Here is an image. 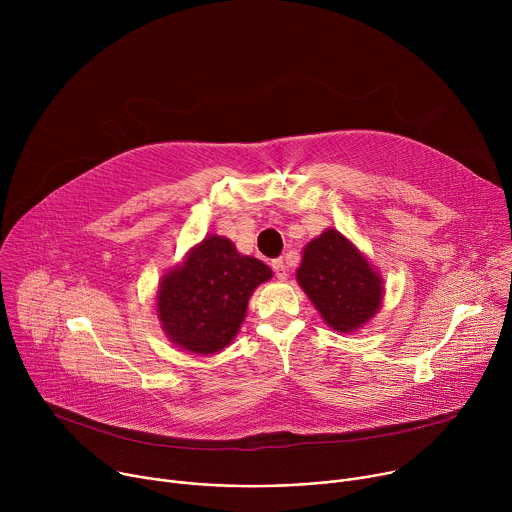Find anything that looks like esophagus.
Returning <instances> with one entry per match:
<instances>
[{
	"mask_svg": "<svg viewBox=\"0 0 512 512\" xmlns=\"http://www.w3.org/2000/svg\"><path fill=\"white\" fill-rule=\"evenodd\" d=\"M271 267H273L277 279L283 281V279L287 277V267H285V261H283V259H273V261H271Z\"/></svg>",
	"mask_w": 512,
	"mask_h": 512,
	"instance_id": "esophagus-1",
	"label": "esophagus"
}]
</instances>
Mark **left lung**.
I'll return each instance as SVG.
<instances>
[{"label": "left lung", "mask_w": 512, "mask_h": 512, "mask_svg": "<svg viewBox=\"0 0 512 512\" xmlns=\"http://www.w3.org/2000/svg\"><path fill=\"white\" fill-rule=\"evenodd\" d=\"M296 279L334 332L352 334L383 308L381 273L348 237L332 227L304 247Z\"/></svg>", "instance_id": "left-lung-1"}]
</instances>
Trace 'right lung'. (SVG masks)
<instances>
[{
  "label": "right lung",
  "mask_w": 512,
  "mask_h": 512,
  "mask_svg": "<svg viewBox=\"0 0 512 512\" xmlns=\"http://www.w3.org/2000/svg\"><path fill=\"white\" fill-rule=\"evenodd\" d=\"M271 277L263 261L241 255L233 241L208 235L162 275L156 294L160 328L190 354L221 352L245 322L253 291Z\"/></svg>",
  "instance_id": "right-lung-1"
}]
</instances>
